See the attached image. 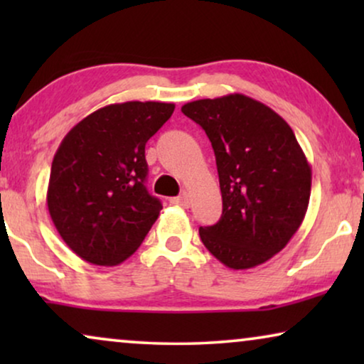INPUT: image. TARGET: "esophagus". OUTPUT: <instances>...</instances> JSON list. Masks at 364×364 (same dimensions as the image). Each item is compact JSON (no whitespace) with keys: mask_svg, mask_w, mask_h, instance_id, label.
<instances>
[{"mask_svg":"<svg viewBox=\"0 0 364 364\" xmlns=\"http://www.w3.org/2000/svg\"><path fill=\"white\" fill-rule=\"evenodd\" d=\"M171 202L176 203V205L187 208L188 205H191V197H188V193H182V196H178V197H172Z\"/></svg>","mask_w":364,"mask_h":364,"instance_id":"esophagus-1","label":"esophagus"}]
</instances>
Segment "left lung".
<instances>
[{
    "mask_svg": "<svg viewBox=\"0 0 364 364\" xmlns=\"http://www.w3.org/2000/svg\"><path fill=\"white\" fill-rule=\"evenodd\" d=\"M210 139L222 217L200 240L233 270L262 265L283 250L305 218L311 167L285 119L260 101L227 94L182 106Z\"/></svg>",
    "mask_w": 364,
    "mask_h": 364,
    "instance_id": "obj_1",
    "label": "left lung"
}]
</instances>
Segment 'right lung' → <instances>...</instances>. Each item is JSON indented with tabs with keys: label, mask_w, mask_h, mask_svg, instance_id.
Wrapping results in <instances>:
<instances>
[{
	"label": "right lung",
	"mask_w": 364,
	"mask_h": 364,
	"mask_svg": "<svg viewBox=\"0 0 364 364\" xmlns=\"http://www.w3.org/2000/svg\"><path fill=\"white\" fill-rule=\"evenodd\" d=\"M172 102L129 101L97 109L54 154L48 210L66 245L92 265L112 267L141 247L162 210L146 188V144Z\"/></svg>",
	"instance_id": "obj_1"
}]
</instances>
